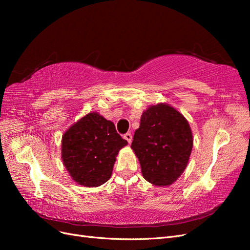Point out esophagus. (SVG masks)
<instances>
[{
    "instance_id": "1",
    "label": "esophagus",
    "mask_w": 250,
    "mask_h": 250,
    "mask_svg": "<svg viewBox=\"0 0 250 250\" xmlns=\"http://www.w3.org/2000/svg\"><path fill=\"white\" fill-rule=\"evenodd\" d=\"M124 139L128 142V144H130L131 141H132V135H131V133H129V132L125 133V134H124Z\"/></svg>"
}]
</instances>
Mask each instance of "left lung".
Instances as JSON below:
<instances>
[{
	"label": "left lung",
	"mask_w": 250,
	"mask_h": 250,
	"mask_svg": "<svg viewBox=\"0 0 250 250\" xmlns=\"http://www.w3.org/2000/svg\"><path fill=\"white\" fill-rule=\"evenodd\" d=\"M193 148L188 120L170 104L157 103L144 110L131 149L142 175L157 187H169L186 170Z\"/></svg>",
	"instance_id": "left-lung-1"
}]
</instances>
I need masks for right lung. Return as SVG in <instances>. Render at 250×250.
<instances>
[{"label": "right lung", "instance_id": "add662e5", "mask_svg": "<svg viewBox=\"0 0 250 250\" xmlns=\"http://www.w3.org/2000/svg\"><path fill=\"white\" fill-rule=\"evenodd\" d=\"M127 144L111 121L89 112L63 133L62 163L75 183L99 187L110 178L119 151Z\"/></svg>", "mask_w": 250, "mask_h": 250}]
</instances>
